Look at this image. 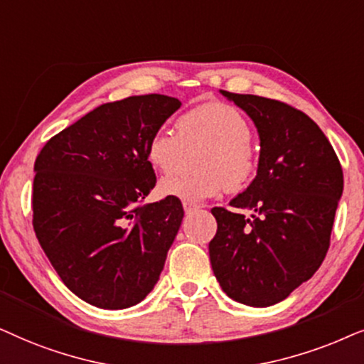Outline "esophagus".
Returning a JSON list of instances; mask_svg holds the SVG:
<instances>
[{
    "mask_svg": "<svg viewBox=\"0 0 364 364\" xmlns=\"http://www.w3.org/2000/svg\"><path fill=\"white\" fill-rule=\"evenodd\" d=\"M183 208H185L186 213H190L193 210H196V208H200V205H196V203H191V201H183Z\"/></svg>",
    "mask_w": 364,
    "mask_h": 364,
    "instance_id": "34e87169",
    "label": "esophagus"
}]
</instances>
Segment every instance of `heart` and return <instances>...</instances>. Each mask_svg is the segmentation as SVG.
<instances>
[{"instance_id":"heart-1","label":"heart","mask_w":364,"mask_h":364,"mask_svg":"<svg viewBox=\"0 0 364 364\" xmlns=\"http://www.w3.org/2000/svg\"><path fill=\"white\" fill-rule=\"evenodd\" d=\"M178 133L158 129L146 141V159L154 171L171 174L195 154L196 171L164 178L159 191L183 201H203L228 186L240 191L255 178L258 154L251 144V124L235 106L208 101L188 109L176 121Z\"/></svg>"}]
</instances>
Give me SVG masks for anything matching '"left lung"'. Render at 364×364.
<instances>
[{"instance_id": "left-lung-1", "label": "left lung", "mask_w": 364, "mask_h": 364, "mask_svg": "<svg viewBox=\"0 0 364 364\" xmlns=\"http://www.w3.org/2000/svg\"><path fill=\"white\" fill-rule=\"evenodd\" d=\"M250 114L259 133L258 174L216 206L211 268L235 301L264 308L283 301L321 266L343 193V169L319 126L283 101L221 91ZM250 209L246 218L235 211Z\"/></svg>"}]
</instances>
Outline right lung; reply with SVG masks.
Returning a JSON list of instances; mask_svg holds the SVG:
<instances>
[{
	"instance_id": "add662e5",
	"label": "right lung",
	"mask_w": 364,
	"mask_h": 364,
	"mask_svg": "<svg viewBox=\"0 0 364 364\" xmlns=\"http://www.w3.org/2000/svg\"><path fill=\"white\" fill-rule=\"evenodd\" d=\"M181 106L164 95L105 103L48 139L35 161L33 230L63 283L105 309L138 304L181 226L179 198L156 185L146 141Z\"/></svg>"
}]
</instances>
